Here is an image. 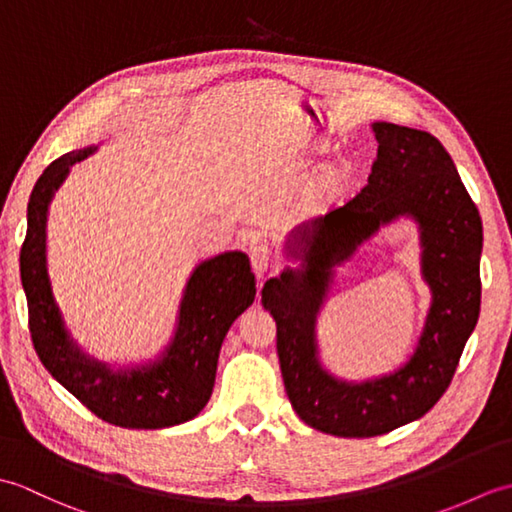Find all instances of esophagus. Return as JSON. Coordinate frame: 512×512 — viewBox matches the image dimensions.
Instances as JSON below:
<instances>
[{"label":"esophagus","instance_id":"esophagus-1","mask_svg":"<svg viewBox=\"0 0 512 512\" xmlns=\"http://www.w3.org/2000/svg\"><path fill=\"white\" fill-rule=\"evenodd\" d=\"M250 266H253V273L257 277H264L270 266H273V250L268 248L264 242H253L250 244Z\"/></svg>","mask_w":512,"mask_h":512}]
</instances>
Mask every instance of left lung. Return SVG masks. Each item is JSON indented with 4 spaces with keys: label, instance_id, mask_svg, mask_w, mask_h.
<instances>
[{
    "label": "left lung",
    "instance_id": "obj_1",
    "mask_svg": "<svg viewBox=\"0 0 512 512\" xmlns=\"http://www.w3.org/2000/svg\"><path fill=\"white\" fill-rule=\"evenodd\" d=\"M374 136L378 156L361 193L297 226L286 248L301 268H286L262 288L292 409L312 429L339 438L383 436L422 418L451 385L480 317L482 220L447 149L436 136L394 123H374ZM400 214L421 226L423 276L434 295L428 323L417 352L394 375L345 384L316 358L318 310L333 266Z\"/></svg>",
    "mask_w": 512,
    "mask_h": 512
}]
</instances>
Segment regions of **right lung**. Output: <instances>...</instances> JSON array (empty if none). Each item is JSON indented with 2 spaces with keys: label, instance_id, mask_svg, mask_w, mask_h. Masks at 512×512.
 I'll list each match as a JSON object with an SVG mask.
<instances>
[{
  "label": "right lung",
  "instance_id": "add662e5",
  "mask_svg": "<svg viewBox=\"0 0 512 512\" xmlns=\"http://www.w3.org/2000/svg\"><path fill=\"white\" fill-rule=\"evenodd\" d=\"M92 147L63 154L43 169L28 202V231L19 270L28 299L32 345L43 367L94 416L125 429H162L198 416L209 402L217 356L233 321L255 301V275L244 253L231 250L193 270L180 303L173 341L156 363L114 372L70 339L46 266V222L54 191Z\"/></svg>",
  "mask_w": 512,
  "mask_h": 512
}]
</instances>
